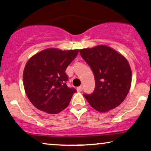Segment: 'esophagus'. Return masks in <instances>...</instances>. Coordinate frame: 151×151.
I'll return each mask as SVG.
<instances>
[{
    "mask_svg": "<svg viewBox=\"0 0 151 151\" xmlns=\"http://www.w3.org/2000/svg\"><path fill=\"white\" fill-rule=\"evenodd\" d=\"M76 90H77L78 92H81L83 91V87L82 86H80V87L76 88Z\"/></svg>",
    "mask_w": 151,
    "mask_h": 151,
    "instance_id": "1",
    "label": "esophagus"
}]
</instances>
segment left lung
Instances as JSON below:
<instances>
[{"instance_id": "8db88e82", "label": "left lung", "mask_w": 151, "mask_h": 151, "mask_svg": "<svg viewBox=\"0 0 151 151\" xmlns=\"http://www.w3.org/2000/svg\"><path fill=\"white\" fill-rule=\"evenodd\" d=\"M79 52L95 76L94 91L83 95L90 106L102 113L119 106L127 96L132 82L126 58L106 45L81 49Z\"/></svg>"}]
</instances>
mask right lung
I'll return each instance as SVG.
<instances>
[{
	"mask_svg": "<svg viewBox=\"0 0 151 151\" xmlns=\"http://www.w3.org/2000/svg\"><path fill=\"white\" fill-rule=\"evenodd\" d=\"M78 50L47 48L33 55L23 74L26 95L37 109L50 114L64 110L76 89L66 85V69L76 58Z\"/></svg>",
	"mask_w": 151,
	"mask_h": 151,
	"instance_id": "add662e5",
	"label": "right lung"
}]
</instances>
